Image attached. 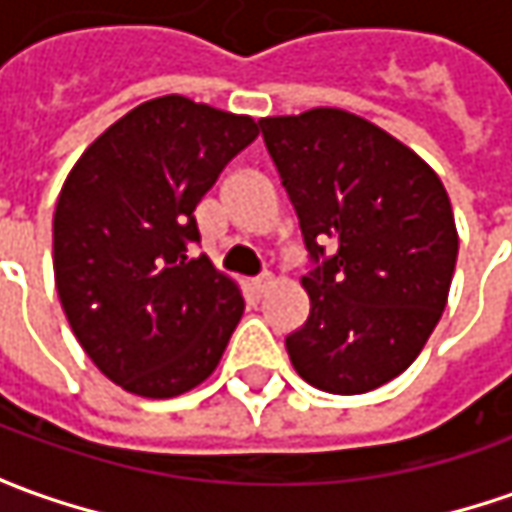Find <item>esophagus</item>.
I'll use <instances>...</instances> for the list:
<instances>
[{
	"mask_svg": "<svg viewBox=\"0 0 512 512\" xmlns=\"http://www.w3.org/2000/svg\"><path fill=\"white\" fill-rule=\"evenodd\" d=\"M270 285H273V276H270V273H262V276L253 279V290H259V293H265Z\"/></svg>",
	"mask_w": 512,
	"mask_h": 512,
	"instance_id": "obj_1",
	"label": "esophagus"
}]
</instances>
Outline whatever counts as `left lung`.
<instances>
[{
    "label": "left lung",
    "mask_w": 512,
    "mask_h": 512,
    "mask_svg": "<svg viewBox=\"0 0 512 512\" xmlns=\"http://www.w3.org/2000/svg\"><path fill=\"white\" fill-rule=\"evenodd\" d=\"M259 128L310 256V316L285 339L287 356L319 390H376L413 364L447 305L459 256L447 190L347 110L267 116Z\"/></svg>",
    "instance_id": "obj_1"
}]
</instances>
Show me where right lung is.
I'll use <instances>...</instances> for the list:
<instances>
[{"mask_svg":"<svg viewBox=\"0 0 512 512\" xmlns=\"http://www.w3.org/2000/svg\"><path fill=\"white\" fill-rule=\"evenodd\" d=\"M259 136L250 116L159 96L73 165L53 213V273L70 330L110 382L173 399L216 370L245 299L190 259L193 210Z\"/></svg>","mask_w":512,"mask_h":512,"instance_id":"add662e5","label":"right lung"}]
</instances>
